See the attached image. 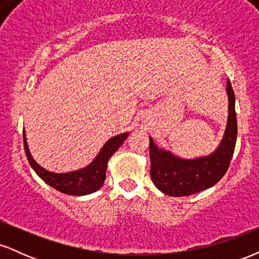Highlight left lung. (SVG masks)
Here are the masks:
<instances>
[{"label": "left lung", "instance_id": "obj_1", "mask_svg": "<svg viewBox=\"0 0 259 259\" xmlns=\"http://www.w3.org/2000/svg\"><path fill=\"white\" fill-rule=\"evenodd\" d=\"M228 125L223 141L210 156L196 159L178 158L170 152L159 150L150 139L151 179L165 195L181 197L212 187L227 173L233 158L237 136L235 94L228 80Z\"/></svg>", "mask_w": 259, "mask_h": 259}]
</instances>
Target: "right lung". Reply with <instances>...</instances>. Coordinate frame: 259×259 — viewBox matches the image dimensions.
Here are the masks:
<instances>
[{
  "mask_svg": "<svg viewBox=\"0 0 259 259\" xmlns=\"http://www.w3.org/2000/svg\"><path fill=\"white\" fill-rule=\"evenodd\" d=\"M129 134L124 133L120 135L114 136V138L109 139L106 142L105 146L97 154L96 158L90 165L86 168L80 169V170L72 171V173H63V174H56L51 173L49 170H45L42 167L37 164L34 159H32L30 152H29L28 144H26L25 133H23V140H24V150L26 158L29 163L35 170L38 177L42 179L45 183L49 184L53 189L58 190L59 192H63L67 195L73 196H82L89 195L92 192L97 191L103 185V181L106 179V169L107 163L112 154L120 147L124 140L127 138Z\"/></svg>",
  "mask_w": 259,
  "mask_h": 259,
  "instance_id": "add662e5",
  "label": "right lung"
}]
</instances>
